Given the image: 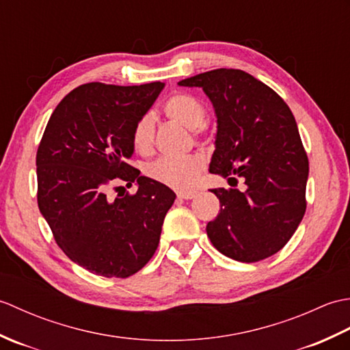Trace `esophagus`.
Masks as SVG:
<instances>
[{
  "instance_id": "obj_1",
  "label": "esophagus",
  "mask_w": 350,
  "mask_h": 350,
  "mask_svg": "<svg viewBox=\"0 0 350 350\" xmlns=\"http://www.w3.org/2000/svg\"><path fill=\"white\" fill-rule=\"evenodd\" d=\"M198 196V191L196 189H189V191H179L177 192V197L183 198V200H192L194 197Z\"/></svg>"
}]
</instances>
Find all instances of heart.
Here are the masks:
<instances>
[{
  "mask_svg": "<svg viewBox=\"0 0 350 350\" xmlns=\"http://www.w3.org/2000/svg\"><path fill=\"white\" fill-rule=\"evenodd\" d=\"M163 113L171 120L183 124L185 128L198 133L207 120V109L203 102L189 93H176L163 103ZM154 135V120L152 114L141 116L132 128V144L139 153L152 148ZM148 179L159 182L165 187L185 189L196 183L203 171V159L200 156L189 154L182 158H162L146 165Z\"/></svg>",
  "mask_w": 350,
  "mask_h": 350,
  "instance_id": "1",
  "label": "heart"
}]
</instances>
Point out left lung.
I'll use <instances>...</instances> for the list:
<instances>
[{"mask_svg":"<svg viewBox=\"0 0 350 350\" xmlns=\"http://www.w3.org/2000/svg\"><path fill=\"white\" fill-rule=\"evenodd\" d=\"M202 87L218 118L209 171L232 188L212 189L218 217L206 227L213 247L243 263L278 252L307 209L308 158L292 111L271 87L239 69H215L182 79ZM244 182L236 190L237 179Z\"/></svg>","mask_w":350,"mask_h":350,"instance_id":"obj_1","label":"left lung"}]
</instances>
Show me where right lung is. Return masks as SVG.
Segmentation results:
<instances>
[{
    "label": "right lung",
    "mask_w": 350,
    "mask_h": 350,
    "mask_svg": "<svg viewBox=\"0 0 350 350\" xmlns=\"http://www.w3.org/2000/svg\"><path fill=\"white\" fill-rule=\"evenodd\" d=\"M162 88L79 85L58 103L37 148L40 213L64 254L100 277L126 278L144 267L174 203L168 187L128 163L133 124ZM120 180L137 181L139 191L113 199L109 188Z\"/></svg>",
    "instance_id": "right-lung-1"
}]
</instances>
